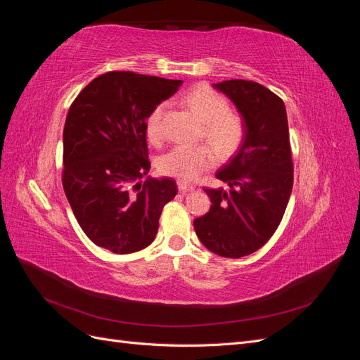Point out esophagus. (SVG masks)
<instances>
[{
	"mask_svg": "<svg viewBox=\"0 0 360 360\" xmlns=\"http://www.w3.org/2000/svg\"><path fill=\"white\" fill-rule=\"evenodd\" d=\"M179 189H180V192H183V193H188V192L195 191V186H193V184H189V183L179 181Z\"/></svg>",
	"mask_w": 360,
	"mask_h": 360,
	"instance_id": "esophagus-1",
	"label": "esophagus"
}]
</instances>
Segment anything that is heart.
Returning a JSON list of instances; mask_svg holds the SVG:
<instances>
[{"mask_svg":"<svg viewBox=\"0 0 360 360\" xmlns=\"http://www.w3.org/2000/svg\"><path fill=\"white\" fill-rule=\"evenodd\" d=\"M180 103L202 123L201 136L214 147L217 158L228 160L237 155L246 139V122L240 114L230 111V102L224 94L210 85L198 84L183 93ZM163 112L165 105L160 103L147 118V138L151 144H160L163 139ZM211 148L207 144L174 147L160 156L158 167L165 176L176 177L180 181H192L214 165L215 150Z\"/></svg>","mask_w":360,"mask_h":360,"instance_id":"1","label":"heart"}]
</instances>
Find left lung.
Instances as JSON below:
<instances>
[{"mask_svg": "<svg viewBox=\"0 0 360 360\" xmlns=\"http://www.w3.org/2000/svg\"><path fill=\"white\" fill-rule=\"evenodd\" d=\"M246 122L238 153L216 172L228 189L205 188L210 210L193 221L195 233L212 252L240 258L264 246L275 234L292 189V158L285 105L254 81L214 85Z\"/></svg>", "mask_w": 360, "mask_h": 360, "instance_id": "8db88e82", "label": "left lung"}]
</instances>
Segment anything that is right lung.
<instances>
[{
    "label": "right lung",
    "instance_id": "right-lung-1",
    "mask_svg": "<svg viewBox=\"0 0 360 360\" xmlns=\"http://www.w3.org/2000/svg\"><path fill=\"white\" fill-rule=\"evenodd\" d=\"M181 81L135 72L97 76L72 102L63 132V188L90 240L132 254L155 240L163 207L179 189L150 171L146 123Z\"/></svg>",
    "mask_w": 360,
    "mask_h": 360
}]
</instances>
